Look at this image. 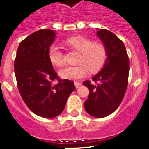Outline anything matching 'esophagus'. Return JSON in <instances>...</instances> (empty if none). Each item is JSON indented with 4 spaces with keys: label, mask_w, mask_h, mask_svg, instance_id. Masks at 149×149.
Here are the masks:
<instances>
[{
    "label": "esophagus",
    "mask_w": 149,
    "mask_h": 149,
    "mask_svg": "<svg viewBox=\"0 0 149 149\" xmlns=\"http://www.w3.org/2000/svg\"><path fill=\"white\" fill-rule=\"evenodd\" d=\"M82 85L81 82H77V81H74V86H75L76 88H78L79 86H81Z\"/></svg>",
    "instance_id": "1"
}]
</instances>
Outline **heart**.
<instances>
[{
  "mask_svg": "<svg viewBox=\"0 0 149 149\" xmlns=\"http://www.w3.org/2000/svg\"><path fill=\"white\" fill-rule=\"evenodd\" d=\"M65 44L81 52L77 65H67L59 72L60 77L68 80H79L91 72H96L102 67L107 57L104 46L95 43L88 38L77 36L65 39ZM48 57L54 65L60 66L64 63L63 53L56 44H52L48 49Z\"/></svg>",
  "mask_w": 149,
  "mask_h": 149,
  "instance_id": "heart-1",
  "label": "heart"
}]
</instances>
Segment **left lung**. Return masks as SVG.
<instances>
[{
	"mask_svg": "<svg viewBox=\"0 0 149 149\" xmlns=\"http://www.w3.org/2000/svg\"><path fill=\"white\" fill-rule=\"evenodd\" d=\"M103 42L107 58L101 72L84 86L89 90L84 108L96 118H104L113 113L120 105L128 84L129 58L123 42L112 32L101 29L97 33Z\"/></svg>",
	"mask_w": 149,
	"mask_h": 149,
	"instance_id": "1",
	"label": "left lung"
}]
</instances>
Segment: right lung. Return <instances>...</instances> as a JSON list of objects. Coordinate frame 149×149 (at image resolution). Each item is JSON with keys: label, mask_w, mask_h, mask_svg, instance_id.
I'll return each instance as SVG.
<instances>
[{"label": "right lung", "mask_w": 149, "mask_h": 149, "mask_svg": "<svg viewBox=\"0 0 149 149\" xmlns=\"http://www.w3.org/2000/svg\"><path fill=\"white\" fill-rule=\"evenodd\" d=\"M55 33L39 30L22 40L14 62L17 85L22 99L33 113L52 119L64 110L67 98L74 90V82L62 80L53 68L48 49ZM56 79L58 84L53 82Z\"/></svg>", "instance_id": "right-lung-1"}]
</instances>
